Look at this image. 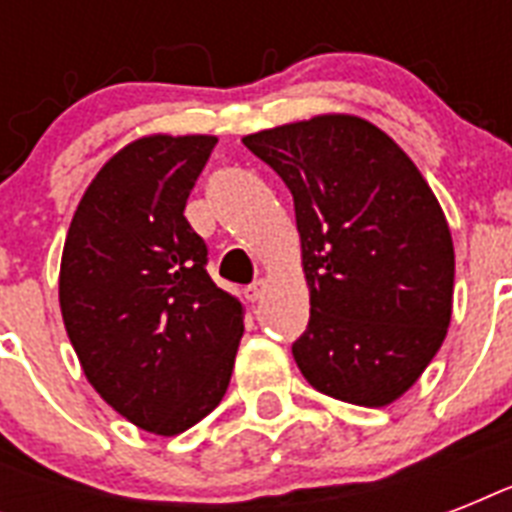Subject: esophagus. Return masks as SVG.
<instances>
[{"instance_id":"obj_1","label":"esophagus","mask_w":512,"mask_h":512,"mask_svg":"<svg viewBox=\"0 0 512 512\" xmlns=\"http://www.w3.org/2000/svg\"><path fill=\"white\" fill-rule=\"evenodd\" d=\"M263 292H265V281H252L249 287H244V297H247V300H252V303H255V300H260V297H263Z\"/></svg>"}]
</instances>
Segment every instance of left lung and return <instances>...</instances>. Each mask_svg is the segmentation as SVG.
<instances>
[{
  "label": "left lung",
  "instance_id": "left-lung-1",
  "mask_svg": "<svg viewBox=\"0 0 512 512\" xmlns=\"http://www.w3.org/2000/svg\"><path fill=\"white\" fill-rule=\"evenodd\" d=\"M295 199L308 329L292 345L313 388L358 406L404 396L452 319L454 247L414 162L374 124L327 114L244 138Z\"/></svg>",
  "mask_w": 512,
  "mask_h": 512
}]
</instances>
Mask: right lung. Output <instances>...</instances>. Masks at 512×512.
<instances>
[{
	"mask_svg": "<svg viewBox=\"0 0 512 512\" xmlns=\"http://www.w3.org/2000/svg\"><path fill=\"white\" fill-rule=\"evenodd\" d=\"M217 138L151 135L95 175L60 260V311L87 380L156 436H177L223 401L244 311L207 273L185 201Z\"/></svg>",
	"mask_w": 512,
	"mask_h": 512,
	"instance_id": "1",
	"label": "right lung"
}]
</instances>
